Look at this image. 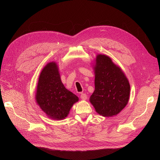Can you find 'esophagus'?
Masks as SVG:
<instances>
[{
  "instance_id": "obj_1",
  "label": "esophagus",
  "mask_w": 160,
  "mask_h": 160,
  "mask_svg": "<svg viewBox=\"0 0 160 160\" xmlns=\"http://www.w3.org/2000/svg\"><path fill=\"white\" fill-rule=\"evenodd\" d=\"M80 98L82 100H86L87 98H88V96H87V95L85 93H82L80 96Z\"/></svg>"
}]
</instances>
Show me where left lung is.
Segmentation results:
<instances>
[{
    "label": "left lung",
    "mask_w": 160,
    "mask_h": 160,
    "mask_svg": "<svg viewBox=\"0 0 160 160\" xmlns=\"http://www.w3.org/2000/svg\"><path fill=\"white\" fill-rule=\"evenodd\" d=\"M95 62L93 65L95 91L89 101L98 114L103 117H113L128 103L129 81L121 67L115 65L109 56L97 55Z\"/></svg>",
    "instance_id": "1"
}]
</instances>
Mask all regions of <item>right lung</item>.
Returning <instances> with one entry per match:
<instances>
[{
    "label": "right lung",
    "mask_w": 160,
    "mask_h": 160,
    "mask_svg": "<svg viewBox=\"0 0 160 160\" xmlns=\"http://www.w3.org/2000/svg\"><path fill=\"white\" fill-rule=\"evenodd\" d=\"M59 67L56 62L47 63L41 72L37 86L35 101L48 118L64 119L69 114L74 103L79 101L62 84Z\"/></svg>",
    "instance_id": "right-lung-1"
}]
</instances>
